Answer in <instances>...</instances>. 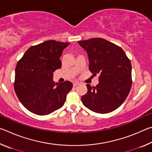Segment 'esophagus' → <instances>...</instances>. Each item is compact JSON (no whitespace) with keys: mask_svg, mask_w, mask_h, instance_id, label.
<instances>
[{"mask_svg":"<svg viewBox=\"0 0 152 152\" xmlns=\"http://www.w3.org/2000/svg\"><path fill=\"white\" fill-rule=\"evenodd\" d=\"M78 84H80V83L78 82H73V86H76L77 85H78Z\"/></svg>","mask_w":152,"mask_h":152,"instance_id":"1","label":"esophagus"}]
</instances>
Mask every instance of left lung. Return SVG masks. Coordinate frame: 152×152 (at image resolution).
I'll use <instances>...</instances> for the list:
<instances>
[{
	"label": "left lung",
	"mask_w": 152,
	"mask_h": 152,
	"mask_svg": "<svg viewBox=\"0 0 152 152\" xmlns=\"http://www.w3.org/2000/svg\"><path fill=\"white\" fill-rule=\"evenodd\" d=\"M86 51L89 70L99 74L96 86L87 84V93L82 96L83 104L97 113H109L121 105L132 85V64L123 49L102 38L79 41Z\"/></svg>",
	"instance_id": "8db88e82"
}]
</instances>
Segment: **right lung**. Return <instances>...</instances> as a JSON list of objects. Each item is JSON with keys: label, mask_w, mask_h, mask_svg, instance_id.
I'll return each mask as SVG.
<instances>
[{"label": "right lung", "mask_w": 152, "mask_h": 152, "mask_svg": "<svg viewBox=\"0 0 152 152\" xmlns=\"http://www.w3.org/2000/svg\"><path fill=\"white\" fill-rule=\"evenodd\" d=\"M70 43L49 40L30 47L15 68L14 89L22 104L34 114L46 115L63 106L72 83H56L53 72L61 67L60 60Z\"/></svg>", "instance_id": "obj_1"}]
</instances>
